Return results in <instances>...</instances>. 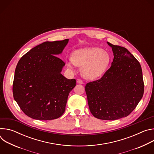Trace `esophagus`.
Wrapping results in <instances>:
<instances>
[{
	"label": "esophagus",
	"instance_id": "esophagus-1",
	"mask_svg": "<svg viewBox=\"0 0 154 154\" xmlns=\"http://www.w3.org/2000/svg\"><path fill=\"white\" fill-rule=\"evenodd\" d=\"M77 83H79V84H83L84 83H83V82L81 80V79H77Z\"/></svg>",
	"mask_w": 154,
	"mask_h": 154
}]
</instances>
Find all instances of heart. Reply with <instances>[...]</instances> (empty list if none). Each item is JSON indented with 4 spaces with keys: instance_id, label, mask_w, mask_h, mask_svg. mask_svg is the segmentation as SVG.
I'll use <instances>...</instances> for the list:
<instances>
[{
    "instance_id": "1",
    "label": "heart",
    "mask_w": 154,
    "mask_h": 154,
    "mask_svg": "<svg viewBox=\"0 0 154 154\" xmlns=\"http://www.w3.org/2000/svg\"><path fill=\"white\" fill-rule=\"evenodd\" d=\"M111 61V56L104 49L96 47L86 48L74 51L67 63L81 67L82 75L86 79L94 80L102 76Z\"/></svg>"
}]
</instances>
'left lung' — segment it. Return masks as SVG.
I'll return each instance as SVG.
<instances>
[{
  "label": "left lung",
  "mask_w": 154,
  "mask_h": 154,
  "mask_svg": "<svg viewBox=\"0 0 154 154\" xmlns=\"http://www.w3.org/2000/svg\"><path fill=\"white\" fill-rule=\"evenodd\" d=\"M112 66L96 81L85 86L88 103L96 118L113 121L130 115L144 94L141 65L126 48L112 45Z\"/></svg>",
  "instance_id": "left-lung-1"
}]
</instances>
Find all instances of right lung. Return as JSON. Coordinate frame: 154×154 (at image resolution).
Segmentation results:
<instances>
[{"label":"right lung","mask_w":154,"mask_h":154,"mask_svg":"<svg viewBox=\"0 0 154 154\" xmlns=\"http://www.w3.org/2000/svg\"><path fill=\"white\" fill-rule=\"evenodd\" d=\"M69 42L46 41L26 53L17 63L13 94L20 109L30 118L41 121L60 117L65 111L69 93L75 79L61 74L65 63L61 54Z\"/></svg>","instance_id":"obj_1"}]
</instances>
